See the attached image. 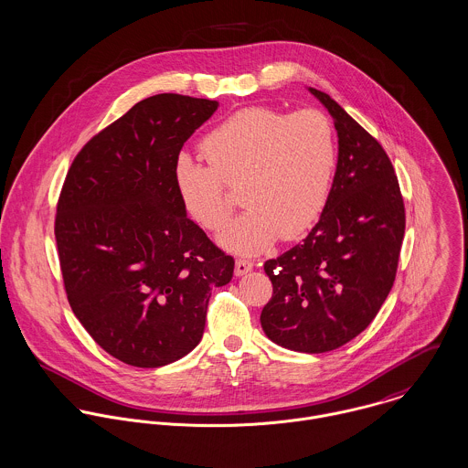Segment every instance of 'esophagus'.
<instances>
[{"label": "esophagus", "instance_id": "34e87169", "mask_svg": "<svg viewBox=\"0 0 468 468\" xmlns=\"http://www.w3.org/2000/svg\"><path fill=\"white\" fill-rule=\"evenodd\" d=\"M252 268H254V262H252V261H249V259H238L234 271H236L238 277H241V275L249 273Z\"/></svg>", "mask_w": 468, "mask_h": 468}]
</instances>
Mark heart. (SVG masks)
<instances>
[{"mask_svg":"<svg viewBox=\"0 0 468 468\" xmlns=\"http://www.w3.org/2000/svg\"><path fill=\"white\" fill-rule=\"evenodd\" d=\"M209 166L180 155L173 168L178 198L198 225L219 230L232 206L227 186L243 184L249 211L232 221L219 243L257 254L279 236L295 239L324 213L336 170V137L316 109L286 114L247 107L213 128L202 141Z\"/></svg>","mask_w":468,"mask_h":468,"instance_id":"obj_1","label":"heart"}]
</instances>
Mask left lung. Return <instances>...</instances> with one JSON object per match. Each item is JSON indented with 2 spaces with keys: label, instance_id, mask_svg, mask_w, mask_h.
Here are the masks:
<instances>
[{
  "label": "left lung",
  "instance_id": "obj_1",
  "mask_svg": "<svg viewBox=\"0 0 468 468\" xmlns=\"http://www.w3.org/2000/svg\"><path fill=\"white\" fill-rule=\"evenodd\" d=\"M338 132V166L318 223L288 252L264 262L273 295L264 335L320 354L363 333L379 313L399 266L406 211L389 157L376 137L325 92L309 89Z\"/></svg>",
  "mask_w": 468,
  "mask_h": 468
}]
</instances>
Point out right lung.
<instances>
[{"instance_id": "right-lung-1", "label": "right lung", "mask_w": 468, "mask_h": 468, "mask_svg": "<svg viewBox=\"0 0 468 468\" xmlns=\"http://www.w3.org/2000/svg\"><path fill=\"white\" fill-rule=\"evenodd\" d=\"M218 101L155 94L98 132L77 154L55 214L68 302L112 357L157 368L204 336L211 290L234 257L186 216L173 168Z\"/></svg>"}]
</instances>
